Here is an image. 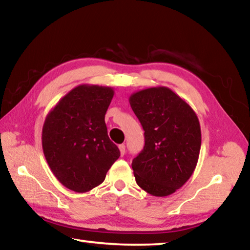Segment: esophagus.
<instances>
[{"mask_svg":"<svg viewBox=\"0 0 250 250\" xmlns=\"http://www.w3.org/2000/svg\"><path fill=\"white\" fill-rule=\"evenodd\" d=\"M119 149H120V154L122 156L125 155V144H120L119 145Z\"/></svg>","mask_w":250,"mask_h":250,"instance_id":"esophagus-1","label":"esophagus"}]
</instances>
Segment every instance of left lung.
Wrapping results in <instances>:
<instances>
[{"label": "left lung", "mask_w": 250, "mask_h": 250, "mask_svg": "<svg viewBox=\"0 0 250 250\" xmlns=\"http://www.w3.org/2000/svg\"><path fill=\"white\" fill-rule=\"evenodd\" d=\"M129 102L145 140L132 161L135 181L152 196H169L183 187L197 166L201 147L198 117L184 99L164 86L140 90Z\"/></svg>", "instance_id": "8db88e82"}]
</instances>
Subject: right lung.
I'll return each mask as SVG.
<instances>
[{
    "mask_svg": "<svg viewBox=\"0 0 250 250\" xmlns=\"http://www.w3.org/2000/svg\"><path fill=\"white\" fill-rule=\"evenodd\" d=\"M111 87L80 85L60 99L42 128V149L57 179L75 192L101 185L120 151L107 133Z\"/></svg>",
    "mask_w": 250,
    "mask_h": 250,
    "instance_id": "obj_1",
    "label": "right lung"
}]
</instances>
